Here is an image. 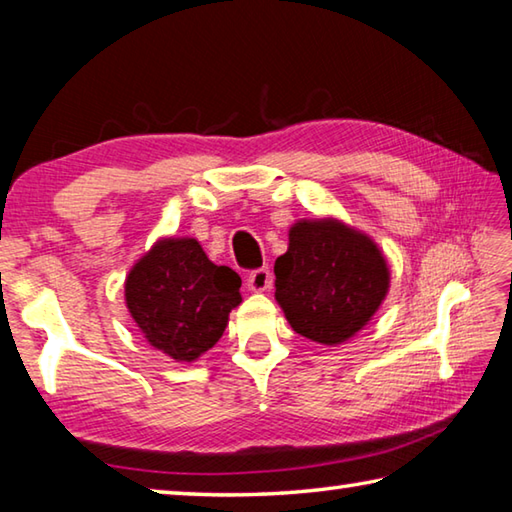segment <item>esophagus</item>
Returning a JSON list of instances; mask_svg holds the SVG:
<instances>
[{"label":"esophagus","instance_id":"1","mask_svg":"<svg viewBox=\"0 0 512 512\" xmlns=\"http://www.w3.org/2000/svg\"><path fill=\"white\" fill-rule=\"evenodd\" d=\"M246 284H248L250 291H266V289H271V284H273L271 268L262 266V268H255V271H250Z\"/></svg>","mask_w":512,"mask_h":512}]
</instances>
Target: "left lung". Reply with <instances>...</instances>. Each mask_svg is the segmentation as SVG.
Returning a JSON list of instances; mask_svg holds the SVG:
<instances>
[{
	"instance_id": "1",
	"label": "left lung",
	"mask_w": 512,
	"mask_h": 512,
	"mask_svg": "<svg viewBox=\"0 0 512 512\" xmlns=\"http://www.w3.org/2000/svg\"><path fill=\"white\" fill-rule=\"evenodd\" d=\"M388 291L384 257L336 221H300L275 259V300L300 336L336 345L368 323Z\"/></svg>"
}]
</instances>
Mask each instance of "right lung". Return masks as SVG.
Returning <instances> with one entry per match:
<instances>
[{
	"label": "right lung",
	"mask_w": 512,
	"mask_h": 512,
	"mask_svg": "<svg viewBox=\"0 0 512 512\" xmlns=\"http://www.w3.org/2000/svg\"><path fill=\"white\" fill-rule=\"evenodd\" d=\"M241 277L216 266L196 239H164L128 275L126 305L153 348L194 361L221 339Z\"/></svg>",
	"instance_id": "1"
}]
</instances>
